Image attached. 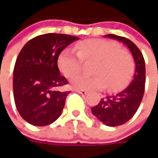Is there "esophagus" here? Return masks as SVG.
<instances>
[{"label": "esophagus", "mask_w": 158, "mask_h": 158, "mask_svg": "<svg viewBox=\"0 0 158 158\" xmlns=\"http://www.w3.org/2000/svg\"><path fill=\"white\" fill-rule=\"evenodd\" d=\"M76 92H78L79 94L82 95V96L88 94V91H86V90H83V89H76Z\"/></svg>", "instance_id": "34e87169"}]
</instances>
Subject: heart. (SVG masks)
Returning <instances> with one entry per match:
<instances>
[{
  "instance_id": "obj_1",
  "label": "heart",
  "mask_w": 158,
  "mask_h": 158,
  "mask_svg": "<svg viewBox=\"0 0 158 158\" xmlns=\"http://www.w3.org/2000/svg\"><path fill=\"white\" fill-rule=\"evenodd\" d=\"M76 52L73 48L64 49L58 58V66L67 77H73L81 72L82 60H95L94 76L80 75L72 79L71 84L76 89L100 90L108 85L110 90L117 91L126 87L135 72V61L131 53L120 49L112 41L87 40L80 42Z\"/></svg>"
}]
</instances>
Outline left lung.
<instances>
[{"instance_id": "left-lung-1", "label": "left lung", "mask_w": 158, "mask_h": 158, "mask_svg": "<svg viewBox=\"0 0 158 158\" xmlns=\"http://www.w3.org/2000/svg\"><path fill=\"white\" fill-rule=\"evenodd\" d=\"M105 37L118 40L127 46L133 55L135 71L131 83L116 95L102 98L98 105L91 108L92 114L108 127H117L128 121L136 112L143 100L145 88V61L143 53L131 40L114 34Z\"/></svg>"}]
</instances>
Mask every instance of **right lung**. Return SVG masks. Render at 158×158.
I'll return each mask as SVG.
<instances>
[{
	"label": "right lung",
	"mask_w": 158,
	"mask_h": 158,
	"mask_svg": "<svg viewBox=\"0 0 158 158\" xmlns=\"http://www.w3.org/2000/svg\"><path fill=\"white\" fill-rule=\"evenodd\" d=\"M78 40L66 34H43L22 48L14 68L13 92L16 109L28 123L43 127L60 116L69 91L57 89L68 83L60 76L58 58Z\"/></svg>",
	"instance_id": "obj_1"
}]
</instances>
